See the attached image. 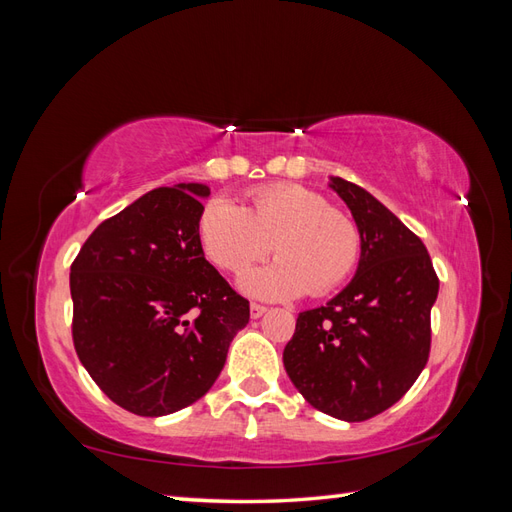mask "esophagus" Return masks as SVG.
<instances>
[{
	"instance_id": "obj_1",
	"label": "esophagus",
	"mask_w": 512,
	"mask_h": 512,
	"mask_svg": "<svg viewBox=\"0 0 512 512\" xmlns=\"http://www.w3.org/2000/svg\"><path fill=\"white\" fill-rule=\"evenodd\" d=\"M268 310H266V307L264 305H257V303H251V318H261V316H264Z\"/></svg>"
}]
</instances>
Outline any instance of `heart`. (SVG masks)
Wrapping results in <instances>:
<instances>
[{"label":"heart","instance_id":"1","mask_svg":"<svg viewBox=\"0 0 512 512\" xmlns=\"http://www.w3.org/2000/svg\"><path fill=\"white\" fill-rule=\"evenodd\" d=\"M198 240L218 268L240 272L264 257H279L246 270L240 290L261 301H290L310 290L327 294L347 279L360 257L355 222L301 185H268L248 194L246 209L227 196L200 211Z\"/></svg>","mask_w":512,"mask_h":512}]
</instances>
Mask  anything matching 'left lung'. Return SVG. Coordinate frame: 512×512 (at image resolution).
Listing matches in <instances>:
<instances>
[{
	"mask_svg": "<svg viewBox=\"0 0 512 512\" xmlns=\"http://www.w3.org/2000/svg\"><path fill=\"white\" fill-rule=\"evenodd\" d=\"M360 233L355 277L327 305L301 312L285 373L316 410L355 423L397 403L430 355L438 277L425 244L366 189L329 176Z\"/></svg>",
	"mask_w": 512,
	"mask_h": 512,
	"instance_id": "1",
	"label": "left lung"
}]
</instances>
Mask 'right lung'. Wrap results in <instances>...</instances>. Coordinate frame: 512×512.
Returning a JSON list of instances; mask_svg holds the SVG:
<instances>
[{
    "instance_id": "1",
    "label": "right lung",
    "mask_w": 512,
    "mask_h": 512,
    "mask_svg": "<svg viewBox=\"0 0 512 512\" xmlns=\"http://www.w3.org/2000/svg\"><path fill=\"white\" fill-rule=\"evenodd\" d=\"M205 183L159 187L95 229L71 264L74 347L139 417L192 406L216 382L251 307L202 253Z\"/></svg>"
}]
</instances>
